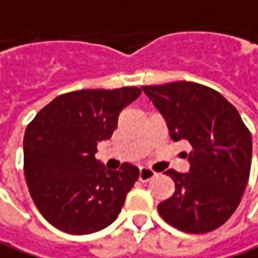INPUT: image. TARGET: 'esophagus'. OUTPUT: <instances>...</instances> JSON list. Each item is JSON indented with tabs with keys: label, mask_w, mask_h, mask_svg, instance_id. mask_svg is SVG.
Returning <instances> with one entry per match:
<instances>
[{
	"label": "esophagus",
	"mask_w": 258,
	"mask_h": 258,
	"mask_svg": "<svg viewBox=\"0 0 258 258\" xmlns=\"http://www.w3.org/2000/svg\"><path fill=\"white\" fill-rule=\"evenodd\" d=\"M156 177V173L153 171V170H150V168H147V167H141L140 168V180L141 181H150L151 178H154Z\"/></svg>",
	"instance_id": "obj_1"
}]
</instances>
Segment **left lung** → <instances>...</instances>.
Returning a JSON list of instances; mask_svg holds the SVG:
<instances>
[{
  "instance_id": "left-lung-1",
  "label": "left lung",
  "mask_w": 258,
  "mask_h": 258,
  "mask_svg": "<svg viewBox=\"0 0 258 258\" xmlns=\"http://www.w3.org/2000/svg\"><path fill=\"white\" fill-rule=\"evenodd\" d=\"M174 141L190 144L188 173L167 170L175 182L158 213L175 228L203 234L224 224L243 197L251 167V134L238 111L206 85L177 81L141 87Z\"/></svg>"
}]
</instances>
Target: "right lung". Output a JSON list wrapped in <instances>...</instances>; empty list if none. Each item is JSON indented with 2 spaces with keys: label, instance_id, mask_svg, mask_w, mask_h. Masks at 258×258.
Wrapping results in <instances>:
<instances>
[{
  "label": "right lung",
  "instance_id": "obj_1",
  "mask_svg": "<svg viewBox=\"0 0 258 258\" xmlns=\"http://www.w3.org/2000/svg\"><path fill=\"white\" fill-rule=\"evenodd\" d=\"M141 90H80L58 95L30 122L24 136V173L34 204L49 224L68 234L100 231L115 221L137 181L136 165L107 170L95 160L124 107Z\"/></svg>",
  "mask_w": 258,
  "mask_h": 258
}]
</instances>
